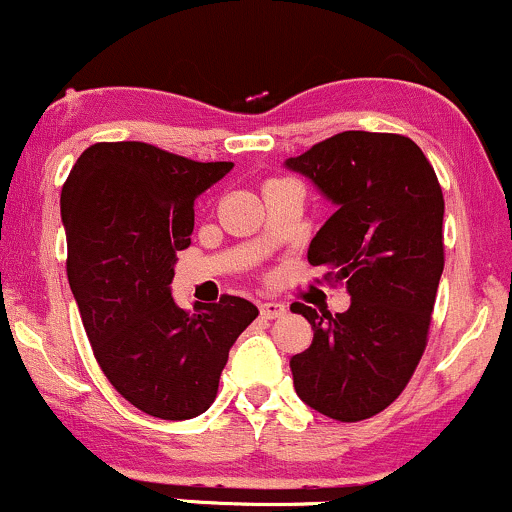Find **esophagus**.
I'll use <instances>...</instances> for the list:
<instances>
[{
    "label": "esophagus",
    "instance_id": "obj_1",
    "mask_svg": "<svg viewBox=\"0 0 512 512\" xmlns=\"http://www.w3.org/2000/svg\"><path fill=\"white\" fill-rule=\"evenodd\" d=\"M286 313V306L279 301H265L260 303V316L267 318V320H274V318H282Z\"/></svg>",
    "mask_w": 512,
    "mask_h": 512
}]
</instances>
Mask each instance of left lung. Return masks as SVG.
Listing matches in <instances>:
<instances>
[{
  "mask_svg": "<svg viewBox=\"0 0 512 512\" xmlns=\"http://www.w3.org/2000/svg\"><path fill=\"white\" fill-rule=\"evenodd\" d=\"M286 167L335 204L308 262L328 267L352 299L335 316L291 306L313 325L311 347L291 357L294 389L313 411L357 423L401 396L428 345L445 199L423 150L396 133H338Z\"/></svg>",
  "mask_w": 512,
  "mask_h": 512,
  "instance_id": "1",
  "label": "left lung"
}]
</instances>
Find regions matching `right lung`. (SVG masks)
Segmentation results:
<instances>
[{"mask_svg":"<svg viewBox=\"0 0 512 512\" xmlns=\"http://www.w3.org/2000/svg\"><path fill=\"white\" fill-rule=\"evenodd\" d=\"M233 162H194L138 140L94 143L60 194L67 279L101 372L138 411L196 418L211 406L228 352L257 306L223 296L196 313L172 299L194 201Z\"/></svg>","mask_w":512,"mask_h":512,"instance_id":"obj_1","label":"right lung"}]
</instances>
